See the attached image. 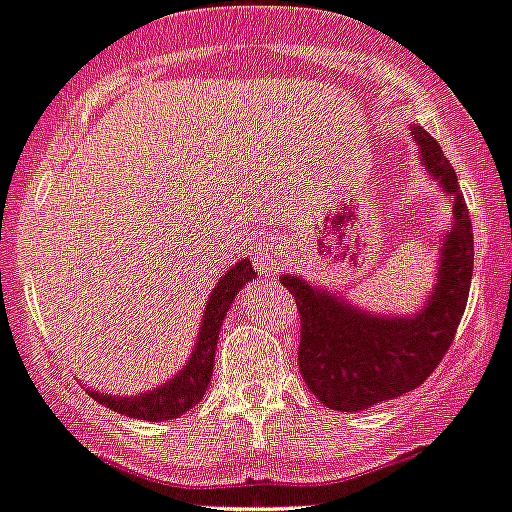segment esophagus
<instances>
[{
    "label": "esophagus",
    "mask_w": 512,
    "mask_h": 512,
    "mask_svg": "<svg viewBox=\"0 0 512 512\" xmlns=\"http://www.w3.org/2000/svg\"><path fill=\"white\" fill-rule=\"evenodd\" d=\"M256 263L263 268V271H268V268H273L278 263V254L276 251H261L256 258Z\"/></svg>",
    "instance_id": "34e87169"
}]
</instances>
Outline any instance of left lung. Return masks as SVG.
Here are the masks:
<instances>
[{
  "instance_id": "8db88e82",
  "label": "left lung",
  "mask_w": 512,
  "mask_h": 512,
  "mask_svg": "<svg viewBox=\"0 0 512 512\" xmlns=\"http://www.w3.org/2000/svg\"><path fill=\"white\" fill-rule=\"evenodd\" d=\"M423 164L453 196V229L440 249L435 291L411 318H381L283 276L301 313L298 368L313 396L333 411H363L421 386L453 343L473 278V224L458 176L438 141L413 126Z\"/></svg>"
}]
</instances>
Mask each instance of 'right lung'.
<instances>
[{
	"mask_svg": "<svg viewBox=\"0 0 512 512\" xmlns=\"http://www.w3.org/2000/svg\"><path fill=\"white\" fill-rule=\"evenodd\" d=\"M254 276L256 271L251 268V261L244 258L234 268H229L226 276L216 283L214 293H211L209 303H206L199 341H196L194 353H191V361L186 363V368L179 376H174L169 383L156 388V391L141 393V396L119 398L89 391L91 398H96V401L104 403L111 411L121 413V416L141 418V421H171V418L184 416L189 408H194L204 398L211 373H214V353L216 343H219L221 323H224V316L231 308V303H234L236 293L241 291L244 283L254 281Z\"/></svg>",
	"mask_w": 512,
	"mask_h": 512,
	"instance_id": "add662e5",
	"label": "right lung"
}]
</instances>
